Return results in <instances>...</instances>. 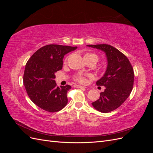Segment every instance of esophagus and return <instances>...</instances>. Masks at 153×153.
Instances as JSON below:
<instances>
[{"instance_id":"34e87169","label":"esophagus","mask_w":153,"mask_h":153,"mask_svg":"<svg viewBox=\"0 0 153 153\" xmlns=\"http://www.w3.org/2000/svg\"><path fill=\"white\" fill-rule=\"evenodd\" d=\"M74 87H76V88H80V89H86V87L85 86H82V85H76V84H75L73 85Z\"/></svg>"}]
</instances>
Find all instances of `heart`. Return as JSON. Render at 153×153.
<instances>
[{
    "instance_id": "heart-1",
    "label": "heart",
    "mask_w": 153,
    "mask_h": 153,
    "mask_svg": "<svg viewBox=\"0 0 153 153\" xmlns=\"http://www.w3.org/2000/svg\"><path fill=\"white\" fill-rule=\"evenodd\" d=\"M84 58L85 59V61H89V60H93V61H96L97 62V61H98V56L96 54L94 53H86L84 54ZM66 62V61H65ZM75 80L83 83L85 82V80L84 76H82L81 75H77L75 76Z\"/></svg>"
}]
</instances>
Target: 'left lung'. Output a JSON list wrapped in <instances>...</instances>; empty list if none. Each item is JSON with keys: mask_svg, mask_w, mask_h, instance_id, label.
Segmentation results:
<instances>
[{"mask_svg": "<svg viewBox=\"0 0 153 153\" xmlns=\"http://www.w3.org/2000/svg\"><path fill=\"white\" fill-rule=\"evenodd\" d=\"M87 47L100 50L105 53L107 66L103 76L96 85L105 87L99 100L92 103L99 112L108 113L121 106L133 89L134 72L128 59L120 51L106 44L89 45Z\"/></svg>", "mask_w": 153, "mask_h": 153, "instance_id": "1", "label": "left lung"}]
</instances>
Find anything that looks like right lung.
I'll list each match as a JSON object with an SVG mask.
<instances>
[{
    "label": "right lung",
    "mask_w": 153,
    "mask_h": 153,
    "mask_svg": "<svg viewBox=\"0 0 153 153\" xmlns=\"http://www.w3.org/2000/svg\"><path fill=\"white\" fill-rule=\"evenodd\" d=\"M76 48L59 45H46L37 50L27 61L24 85L31 101L39 108L55 112L67 105V92L71 87H57L55 74L62 69L64 55Z\"/></svg>",
    "instance_id": "right-lung-1"
}]
</instances>
